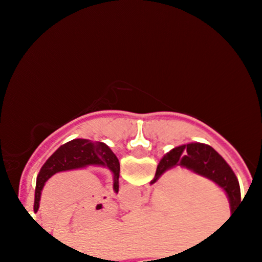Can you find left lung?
Instances as JSON below:
<instances>
[{
	"label": "left lung",
	"mask_w": 262,
	"mask_h": 262,
	"mask_svg": "<svg viewBox=\"0 0 262 262\" xmlns=\"http://www.w3.org/2000/svg\"><path fill=\"white\" fill-rule=\"evenodd\" d=\"M97 165L107 167L113 173V189L118 193L119 189V161L114 152L104 143H92L87 139H74L64 144L45 161L37 176L34 196V212H38L39 201L45 182L56 172L82 169Z\"/></svg>",
	"instance_id": "8db88e82"
}]
</instances>
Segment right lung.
Here are the masks:
<instances>
[{
    "instance_id": "right-lung-1",
    "label": "right lung",
    "mask_w": 262,
    "mask_h": 262,
    "mask_svg": "<svg viewBox=\"0 0 262 262\" xmlns=\"http://www.w3.org/2000/svg\"><path fill=\"white\" fill-rule=\"evenodd\" d=\"M175 166L186 167L217 183L229 198L231 213L242 203L240 186L235 173L212 146L202 143H191L173 148L159 162L151 183L158 181L165 171Z\"/></svg>"
}]
</instances>
